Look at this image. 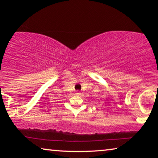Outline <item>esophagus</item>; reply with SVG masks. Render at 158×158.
<instances>
[{
  "label": "esophagus",
  "mask_w": 158,
  "mask_h": 158,
  "mask_svg": "<svg viewBox=\"0 0 158 158\" xmlns=\"http://www.w3.org/2000/svg\"><path fill=\"white\" fill-rule=\"evenodd\" d=\"M76 94H77V95H80V93H79V92H77Z\"/></svg>",
  "instance_id": "34e87169"
}]
</instances>
